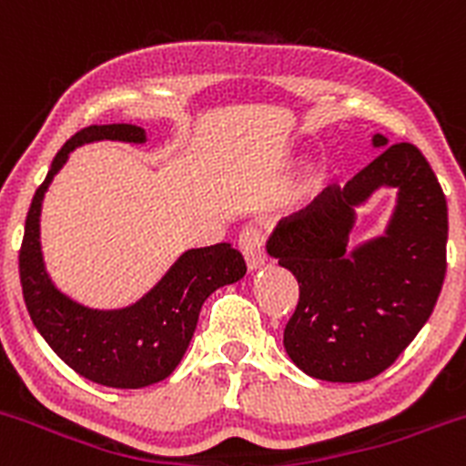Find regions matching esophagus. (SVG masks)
Masks as SVG:
<instances>
[{"mask_svg":"<svg viewBox=\"0 0 466 466\" xmlns=\"http://www.w3.org/2000/svg\"><path fill=\"white\" fill-rule=\"evenodd\" d=\"M239 251H242L244 260H247L248 271H256L265 265L267 253H265V235L258 228H247L239 235Z\"/></svg>","mask_w":466,"mask_h":466,"instance_id":"esophagus-1","label":"esophagus"}]
</instances>
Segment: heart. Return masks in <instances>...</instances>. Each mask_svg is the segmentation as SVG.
I'll return each mask as SVG.
<instances>
[{
	"label": "heart",
	"instance_id": "obj_1",
	"mask_svg": "<svg viewBox=\"0 0 466 466\" xmlns=\"http://www.w3.org/2000/svg\"><path fill=\"white\" fill-rule=\"evenodd\" d=\"M317 178H319V177H317V169H312V167H308V169H306V174H303V183H306L308 187L315 186Z\"/></svg>",
	"mask_w": 466,
	"mask_h": 466
}]
</instances>
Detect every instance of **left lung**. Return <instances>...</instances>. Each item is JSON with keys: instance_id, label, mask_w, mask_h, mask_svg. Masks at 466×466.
<instances>
[{"instance_id": "left-lung-1", "label": "left lung", "mask_w": 466, "mask_h": 466, "mask_svg": "<svg viewBox=\"0 0 466 466\" xmlns=\"http://www.w3.org/2000/svg\"><path fill=\"white\" fill-rule=\"evenodd\" d=\"M380 154L344 187H326L276 227L267 253L292 271L299 306L283 333L289 360L310 379L362 383L385 371L423 329L446 274L449 213L417 147L374 133ZM396 189L386 231L350 247L361 208Z\"/></svg>"}]
</instances>
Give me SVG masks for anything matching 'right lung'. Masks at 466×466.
<instances>
[{
  "label": "right lung",
  "instance_id": "1",
  "mask_svg": "<svg viewBox=\"0 0 466 466\" xmlns=\"http://www.w3.org/2000/svg\"><path fill=\"white\" fill-rule=\"evenodd\" d=\"M101 140L145 145L147 133L136 124H95L61 147L26 215L20 248L22 294L34 326L67 367L106 388L140 390L177 370L206 299L242 279L247 265L233 244L219 242L183 251L163 279L131 306L104 310L83 306L63 292L49 276L40 242L45 192L76 147Z\"/></svg>",
  "mask_w": 466,
  "mask_h": 466
}]
</instances>
